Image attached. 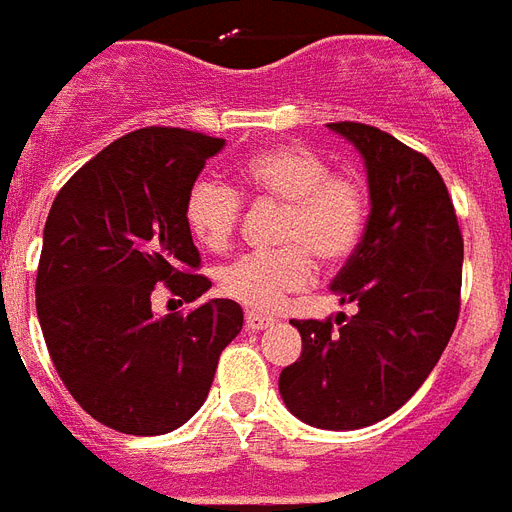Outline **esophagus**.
<instances>
[{
    "instance_id": "34e87169",
    "label": "esophagus",
    "mask_w": 512,
    "mask_h": 512,
    "mask_svg": "<svg viewBox=\"0 0 512 512\" xmlns=\"http://www.w3.org/2000/svg\"><path fill=\"white\" fill-rule=\"evenodd\" d=\"M246 331H266V328H274L276 320L274 317H266V314H257V312H246L244 317Z\"/></svg>"
}]
</instances>
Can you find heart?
I'll use <instances>...</instances> for the list:
<instances>
[{"instance_id":"1","label":"heart","mask_w":512,"mask_h":512,"mask_svg":"<svg viewBox=\"0 0 512 512\" xmlns=\"http://www.w3.org/2000/svg\"><path fill=\"white\" fill-rule=\"evenodd\" d=\"M246 195L285 203L276 252H255L227 263L219 287L246 309L271 312L282 298L304 290L314 279V257L339 266L361 246L369 222V192L361 176L331 170L320 151L306 146H276L260 151L238 168ZM244 200L230 184L200 179L184 203L192 238L208 252L233 244Z\"/></svg>"}]
</instances>
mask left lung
<instances>
[{
	"label": "left lung",
	"instance_id": "left-lung-1",
	"mask_svg": "<svg viewBox=\"0 0 512 512\" xmlns=\"http://www.w3.org/2000/svg\"><path fill=\"white\" fill-rule=\"evenodd\" d=\"M328 127L361 151L369 176L366 233L331 285L355 314L293 320L304 350L279 393L309 426L352 431L407 404L437 366L461 306L464 238L429 157L369 124Z\"/></svg>",
	"mask_w": 512,
	"mask_h": 512
}]
</instances>
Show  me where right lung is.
Masks as SVG:
<instances>
[{"instance_id": "1", "label": "right lung", "mask_w": 512, "mask_h": 512, "mask_svg": "<svg viewBox=\"0 0 512 512\" xmlns=\"http://www.w3.org/2000/svg\"><path fill=\"white\" fill-rule=\"evenodd\" d=\"M222 146L179 127L130 132L59 189L45 219L34 295L51 361L83 410L121 434L157 437L187 423L244 325L230 298L151 312L154 287L187 304L211 287L195 274L184 203Z\"/></svg>"}]
</instances>
